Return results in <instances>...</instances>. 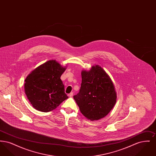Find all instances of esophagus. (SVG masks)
I'll return each mask as SVG.
<instances>
[{"instance_id":"1","label":"esophagus","mask_w":156,"mask_h":156,"mask_svg":"<svg viewBox=\"0 0 156 156\" xmlns=\"http://www.w3.org/2000/svg\"><path fill=\"white\" fill-rule=\"evenodd\" d=\"M68 96L69 97H72L73 96V92H71L70 94H69L68 95Z\"/></svg>"}]
</instances>
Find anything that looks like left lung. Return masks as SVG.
<instances>
[{
  "mask_svg": "<svg viewBox=\"0 0 156 156\" xmlns=\"http://www.w3.org/2000/svg\"><path fill=\"white\" fill-rule=\"evenodd\" d=\"M82 83L79 93L74 96L82 114L91 121L104 118L116 102L115 86L104 69L93 66L89 71H81Z\"/></svg>",
  "mask_w": 156,
  "mask_h": 156,
  "instance_id": "obj_1",
  "label": "left lung"
}]
</instances>
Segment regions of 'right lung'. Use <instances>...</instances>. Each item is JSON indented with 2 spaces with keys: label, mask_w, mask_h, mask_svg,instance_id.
Listing matches in <instances>:
<instances>
[{
  "label": "right lung",
  "mask_w": 156,
  "mask_h": 156,
  "mask_svg": "<svg viewBox=\"0 0 156 156\" xmlns=\"http://www.w3.org/2000/svg\"><path fill=\"white\" fill-rule=\"evenodd\" d=\"M67 66L55 59L49 60L35 68L25 80L24 92L32 106L37 111L48 112L55 109L68 98L60 79Z\"/></svg>",
  "instance_id": "obj_1"
}]
</instances>
